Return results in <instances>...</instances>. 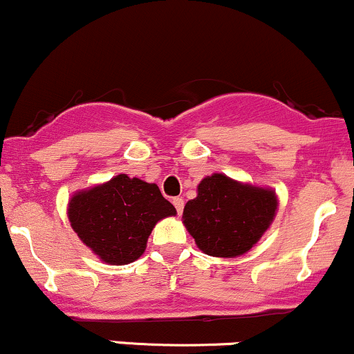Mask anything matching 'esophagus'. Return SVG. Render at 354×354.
Here are the masks:
<instances>
[{
    "label": "esophagus",
    "instance_id": "esophagus-1",
    "mask_svg": "<svg viewBox=\"0 0 354 354\" xmlns=\"http://www.w3.org/2000/svg\"><path fill=\"white\" fill-rule=\"evenodd\" d=\"M172 204L176 205L177 214H182V210H184V198H182V197H174L172 198Z\"/></svg>",
    "mask_w": 354,
    "mask_h": 354
}]
</instances>
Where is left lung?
Here are the masks:
<instances>
[{
	"label": "left lung",
	"mask_w": 354,
	"mask_h": 354,
	"mask_svg": "<svg viewBox=\"0 0 354 354\" xmlns=\"http://www.w3.org/2000/svg\"><path fill=\"white\" fill-rule=\"evenodd\" d=\"M276 210L277 197L272 189L212 174L197 185V197L185 204L182 219L202 252L237 257L257 244Z\"/></svg>",
	"instance_id": "obj_1"
}]
</instances>
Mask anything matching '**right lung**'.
I'll return each mask as SVG.
<instances>
[{"instance_id":"add662e5","label":"right lung","mask_w":354,"mask_h":354,"mask_svg":"<svg viewBox=\"0 0 354 354\" xmlns=\"http://www.w3.org/2000/svg\"><path fill=\"white\" fill-rule=\"evenodd\" d=\"M176 214L156 184L127 174L80 190L68 202L70 224L80 241L112 266L137 261L157 222Z\"/></svg>"}]
</instances>
